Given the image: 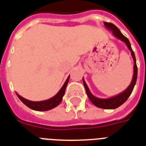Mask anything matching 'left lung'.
Here are the masks:
<instances>
[{
    "label": "left lung",
    "mask_w": 146,
    "mask_h": 146,
    "mask_svg": "<svg viewBox=\"0 0 146 146\" xmlns=\"http://www.w3.org/2000/svg\"><path fill=\"white\" fill-rule=\"evenodd\" d=\"M104 26L106 27L107 30L111 31L113 33V34L115 37H116L117 39H120L121 41L125 42L126 46L128 47L129 50H130L131 55L133 57V62H134V65H133V76L132 81H131L130 84L128 86V88L121 92L119 94L112 97L110 98H97L95 96H94L91 92L89 90L88 87L84 79L83 78V84L84 88H85L86 93L88 97L89 100H91V103L93 104L94 106L99 107V108H103V109H116L117 107H119V106H121L123 103H125L129 98V97L130 96V94L133 92V90L134 88L135 83H136V80H137V74H138V69L137 65H136V60H135V56L134 54V52L133 51L132 48H131L130 42L129 41V39L126 38L125 36L122 34V33L120 32V30L117 28L114 24L111 23L104 22Z\"/></svg>",
    "instance_id": "1"
}]
</instances>
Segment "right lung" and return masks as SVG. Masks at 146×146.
Here are the masks:
<instances>
[{
	"mask_svg": "<svg viewBox=\"0 0 146 146\" xmlns=\"http://www.w3.org/2000/svg\"><path fill=\"white\" fill-rule=\"evenodd\" d=\"M70 76L68 77V78L66 79V81L64 83L63 86L62 87V88L59 90V91L55 94L54 97L49 98L48 100H42V101H32V100H29L25 99L20 95H19L17 93V95L21 101L26 106L30 108V109L34 110L36 111H46V110H49L51 109L55 108V107H57L58 105L59 104L61 101L62 100V98L64 94H65V89L67 87V84L69 81Z\"/></svg>",
	"mask_w": 146,
	"mask_h": 146,
	"instance_id": "obj_1",
	"label": "right lung"
}]
</instances>
